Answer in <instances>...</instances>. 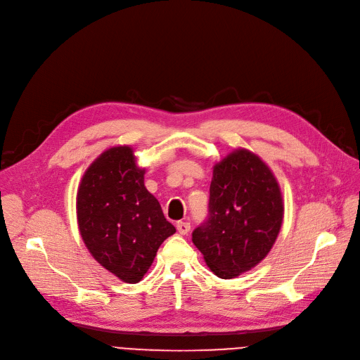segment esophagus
<instances>
[{
	"instance_id": "obj_1",
	"label": "esophagus",
	"mask_w": 360,
	"mask_h": 360,
	"mask_svg": "<svg viewBox=\"0 0 360 360\" xmlns=\"http://www.w3.org/2000/svg\"><path fill=\"white\" fill-rule=\"evenodd\" d=\"M176 226H177L179 234H181V236H187L188 234V231H190V224L188 222L180 221V222H177Z\"/></svg>"
}]
</instances>
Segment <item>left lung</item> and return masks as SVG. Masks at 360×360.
<instances>
[{"label":"left lung","mask_w":360,"mask_h":360,"mask_svg":"<svg viewBox=\"0 0 360 360\" xmlns=\"http://www.w3.org/2000/svg\"><path fill=\"white\" fill-rule=\"evenodd\" d=\"M209 217L192 240L218 278L232 279L257 266L283 222L279 183L266 162L244 148L215 164Z\"/></svg>","instance_id":"1"}]
</instances>
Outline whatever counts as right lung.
Wrapping results in <instances>:
<instances>
[{
	"instance_id": "right-lung-1",
	"label": "right lung",
	"mask_w": 360,
	"mask_h": 360,
	"mask_svg": "<svg viewBox=\"0 0 360 360\" xmlns=\"http://www.w3.org/2000/svg\"><path fill=\"white\" fill-rule=\"evenodd\" d=\"M128 145L100 154L84 173L77 192V221L91 256L116 278L138 283L160 245L176 228L143 184Z\"/></svg>"
}]
</instances>
